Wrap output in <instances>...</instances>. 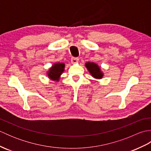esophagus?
Returning <instances> with one entry per match:
<instances>
[{
  "instance_id": "obj_1",
  "label": "esophagus",
  "mask_w": 151,
  "mask_h": 151,
  "mask_svg": "<svg viewBox=\"0 0 151 151\" xmlns=\"http://www.w3.org/2000/svg\"><path fill=\"white\" fill-rule=\"evenodd\" d=\"M78 58H71V63L73 64H75V63H77L78 62Z\"/></svg>"
}]
</instances>
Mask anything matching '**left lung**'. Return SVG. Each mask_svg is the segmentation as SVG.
Returning <instances> with one entry per match:
<instances>
[{"label":"left lung","instance_id":"left-lung-1","mask_svg":"<svg viewBox=\"0 0 151 151\" xmlns=\"http://www.w3.org/2000/svg\"><path fill=\"white\" fill-rule=\"evenodd\" d=\"M85 66L89 73L93 77L96 79H101L104 76V73L102 71L101 67L94 62H86Z\"/></svg>","mask_w":151,"mask_h":151}]
</instances>
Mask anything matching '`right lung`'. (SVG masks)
Segmentation results:
<instances>
[{
  "mask_svg": "<svg viewBox=\"0 0 151 151\" xmlns=\"http://www.w3.org/2000/svg\"><path fill=\"white\" fill-rule=\"evenodd\" d=\"M65 63L57 62L52 64V67L47 70V75L51 81L59 82L62 74L65 70Z\"/></svg>",
  "mask_w": 151,
  "mask_h": 151,
  "instance_id": "right-lung-1",
  "label": "right lung"
}]
</instances>
